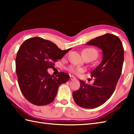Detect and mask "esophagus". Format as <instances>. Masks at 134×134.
Instances as JSON below:
<instances>
[{"mask_svg":"<svg viewBox=\"0 0 134 134\" xmlns=\"http://www.w3.org/2000/svg\"><path fill=\"white\" fill-rule=\"evenodd\" d=\"M70 79H71V80H75V79H76V78L74 77V76H72V75H71L70 76Z\"/></svg>","mask_w":134,"mask_h":134,"instance_id":"esophagus-1","label":"esophagus"}]
</instances>
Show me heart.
Here are the masks:
<instances>
[{
	"label": "heart",
	"mask_w": 134,
	"mask_h": 134,
	"mask_svg": "<svg viewBox=\"0 0 134 134\" xmlns=\"http://www.w3.org/2000/svg\"><path fill=\"white\" fill-rule=\"evenodd\" d=\"M83 55L85 57L91 56L94 57V58H95L96 59L97 57L98 56V51H97V49L93 48H86V49H85L83 51ZM69 70L70 71L77 75L80 74L83 71V70L81 69V68L75 67H70Z\"/></svg>",
	"instance_id": "obj_1"
}]
</instances>
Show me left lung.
I'll return each instance as SVG.
<instances>
[{
    "label": "left lung",
    "mask_w": 134,
    "mask_h": 134,
    "mask_svg": "<svg viewBox=\"0 0 134 134\" xmlns=\"http://www.w3.org/2000/svg\"><path fill=\"white\" fill-rule=\"evenodd\" d=\"M102 51V60L93 71L95 78L92 85L80 80V88L72 93L75 103L84 108L92 109L105 103L116 89L120 77L124 62V48L118 36L106 33L87 42Z\"/></svg>",
    "instance_id": "obj_1"
}]
</instances>
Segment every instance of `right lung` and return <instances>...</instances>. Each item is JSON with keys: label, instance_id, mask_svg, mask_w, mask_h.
Segmentation results:
<instances>
[{"label": "right lung", "instance_id": "right-lung-1", "mask_svg": "<svg viewBox=\"0 0 134 134\" xmlns=\"http://www.w3.org/2000/svg\"><path fill=\"white\" fill-rule=\"evenodd\" d=\"M71 49L61 50L56 45L41 37L25 40L17 52L15 64L18 85L22 94L31 103L41 106L51 103L58 87L69 80L67 74L51 75L47 70Z\"/></svg>", "mask_w": 134, "mask_h": 134}]
</instances>
